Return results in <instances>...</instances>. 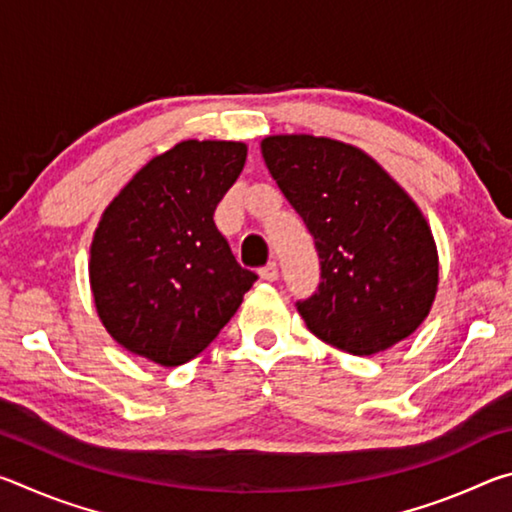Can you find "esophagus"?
I'll use <instances>...</instances> for the list:
<instances>
[{
  "instance_id": "34e87169",
  "label": "esophagus",
  "mask_w": 512,
  "mask_h": 512,
  "mask_svg": "<svg viewBox=\"0 0 512 512\" xmlns=\"http://www.w3.org/2000/svg\"><path fill=\"white\" fill-rule=\"evenodd\" d=\"M277 275H280V271H277V264L275 262L266 264L262 271H259V277H262V280H266V282H275Z\"/></svg>"
}]
</instances>
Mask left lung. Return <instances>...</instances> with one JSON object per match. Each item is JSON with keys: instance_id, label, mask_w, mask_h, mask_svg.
Segmentation results:
<instances>
[{"instance_id": "obj_1", "label": "left lung", "mask_w": 512, "mask_h": 512, "mask_svg": "<svg viewBox=\"0 0 512 512\" xmlns=\"http://www.w3.org/2000/svg\"><path fill=\"white\" fill-rule=\"evenodd\" d=\"M262 155L314 237L320 284L298 311L354 357L391 350L438 293V248L418 203L366 151L332 137L268 135Z\"/></svg>"}]
</instances>
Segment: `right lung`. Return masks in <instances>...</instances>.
<instances>
[{
    "instance_id": "add662e5",
    "label": "right lung",
    "mask_w": 512,
    "mask_h": 512,
    "mask_svg": "<svg viewBox=\"0 0 512 512\" xmlns=\"http://www.w3.org/2000/svg\"><path fill=\"white\" fill-rule=\"evenodd\" d=\"M246 155L244 142H178L103 210L90 246V289L101 325L121 348L176 368L235 316L257 275L237 264L214 210Z\"/></svg>"
}]
</instances>
